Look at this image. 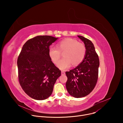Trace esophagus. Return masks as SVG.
<instances>
[{
	"label": "esophagus",
	"mask_w": 123,
	"mask_h": 123,
	"mask_svg": "<svg viewBox=\"0 0 123 123\" xmlns=\"http://www.w3.org/2000/svg\"><path fill=\"white\" fill-rule=\"evenodd\" d=\"M65 72H64V71H62L61 72V74L62 75H65Z\"/></svg>",
	"instance_id": "1"
}]
</instances>
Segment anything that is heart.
<instances>
[{"label":"heart","mask_w":123,"mask_h":123,"mask_svg":"<svg viewBox=\"0 0 123 123\" xmlns=\"http://www.w3.org/2000/svg\"><path fill=\"white\" fill-rule=\"evenodd\" d=\"M64 52V59L58 64L61 69H65L71 66L79 65L85 58L86 49L85 45L76 40L68 38L57 44L56 47H51L49 50V55L52 61L57 64L61 57V52Z\"/></svg>","instance_id":"1"}]
</instances>
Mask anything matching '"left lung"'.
<instances>
[{"label": "left lung", "mask_w": 123, "mask_h": 123, "mask_svg": "<svg viewBox=\"0 0 123 123\" xmlns=\"http://www.w3.org/2000/svg\"><path fill=\"white\" fill-rule=\"evenodd\" d=\"M83 41L86 54L83 61L69 72H66V84L69 94L75 98L89 94L94 89L98 77L99 59L92 42L82 36H77Z\"/></svg>", "instance_id": "obj_1"}]
</instances>
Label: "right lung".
Masks as SVG:
<instances>
[{
	"mask_svg": "<svg viewBox=\"0 0 123 123\" xmlns=\"http://www.w3.org/2000/svg\"><path fill=\"white\" fill-rule=\"evenodd\" d=\"M58 38L39 36L28 40L17 59L18 80L25 92L31 98L43 100L53 91L61 71L49 55V46Z\"/></svg>",
	"mask_w": 123,
	"mask_h": 123,
	"instance_id": "1",
	"label": "right lung"
}]
</instances>
